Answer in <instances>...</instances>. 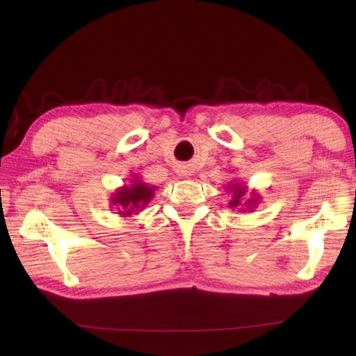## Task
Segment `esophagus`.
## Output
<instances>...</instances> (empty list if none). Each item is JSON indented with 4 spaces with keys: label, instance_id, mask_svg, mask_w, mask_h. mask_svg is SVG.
Masks as SVG:
<instances>
[{
    "label": "esophagus",
    "instance_id": "1",
    "mask_svg": "<svg viewBox=\"0 0 356 356\" xmlns=\"http://www.w3.org/2000/svg\"><path fill=\"white\" fill-rule=\"evenodd\" d=\"M180 174H182V176H186V174H188V171H185V170H182V171H180Z\"/></svg>",
    "mask_w": 356,
    "mask_h": 356
}]
</instances>
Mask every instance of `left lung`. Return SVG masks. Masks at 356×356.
Here are the masks:
<instances>
[{
  "mask_svg": "<svg viewBox=\"0 0 356 356\" xmlns=\"http://www.w3.org/2000/svg\"><path fill=\"white\" fill-rule=\"evenodd\" d=\"M227 190L232 191V200H231V202H229V207H232V209L243 207L245 205V207L242 209V210H252V209H254V206H256V202L259 201V197L256 196V197H250L248 201L243 202L246 200V197H245L246 188H245L243 185H240V184L227 185Z\"/></svg>",
  "mask_w": 356,
  "mask_h": 356,
  "instance_id": "8db88e82",
  "label": "left lung"
}]
</instances>
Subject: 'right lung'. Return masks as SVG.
I'll return each mask as SVG.
<instances>
[{
    "mask_svg": "<svg viewBox=\"0 0 356 356\" xmlns=\"http://www.w3.org/2000/svg\"><path fill=\"white\" fill-rule=\"evenodd\" d=\"M154 190L155 186H149L140 179H134L131 185H125L114 193L110 201L118 207L120 216H131L147 206L154 197Z\"/></svg>",
    "mask_w": 356,
    "mask_h": 356,
    "instance_id": "1",
    "label": "right lung"
}]
</instances>
